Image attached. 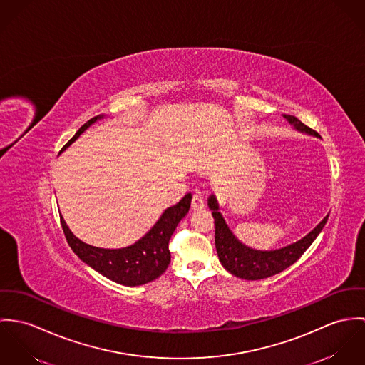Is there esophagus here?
I'll return each mask as SVG.
<instances>
[{"instance_id":"34e87169","label":"esophagus","mask_w":365,"mask_h":365,"mask_svg":"<svg viewBox=\"0 0 365 365\" xmlns=\"http://www.w3.org/2000/svg\"><path fill=\"white\" fill-rule=\"evenodd\" d=\"M202 207H204V200H202V196L195 195L193 199H192V208L193 210H202Z\"/></svg>"}]
</instances>
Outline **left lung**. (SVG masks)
<instances>
[{
  "label": "left lung",
  "mask_w": 365,
  "mask_h": 365,
  "mask_svg": "<svg viewBox=\"0 0 365 365\" xmlns=\"http://www.w3.org/2000/svg\"><path fill=\"white\" fill-rule=\"evenodd\" d=\"M283 118L294 130L308 135L319 137L317 131L307 127L297 118L289 115H283ZM207 204L208 208L212 211V217L215 220V249L218 253V259L225 270L243 280L267 279L282 273L287 267L294 264L321 234L329 217L327 214L311 232H308L297 242L289 243L280 249L259 250L246 246L234 235L222 214L220 212V205L214 195L208 197Z\"/></svg>",
  "instance_id": "1"
}]
</instances>
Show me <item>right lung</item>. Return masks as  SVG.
<instances>
[{"instance_id": "1", "label": "right lung", "mask_w": 365, "mask_h": 365, "mask_svg": "<svg viewBox=\"0 0 365 365\" xmlns=\"http://www.w3.org/2000/svg\"><path fill=\"white\" fill-rule=\"evenodd\" d=\"M105 118V115H99L85 123L61 151L68 148L93 123ZM190 202L192 195L187 193L178 204L168 207L154 227L143 238L130 246L119 249L98 247L82 242L70 231L63 217L61 225L67 242L85 264L115 283L127 287L143 285L158 279L168 269L170 263L168 243L180 220L189 212Z\"/></svg>"}]
</instances>
